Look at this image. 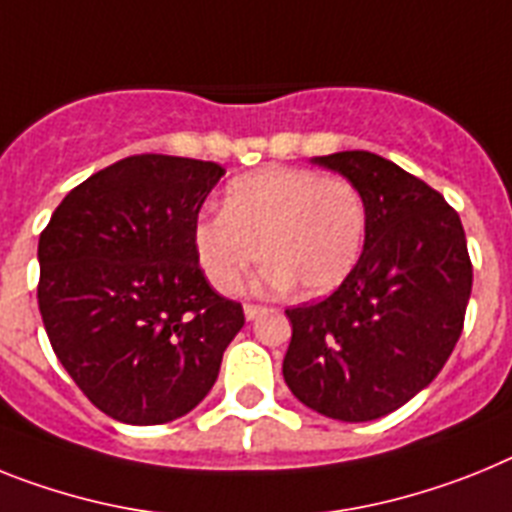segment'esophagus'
<instances>
[{"label": "esophagus", "instance_id": "esophagus-1", "mask_svg": "<svg viewBox=\"0 0 512 512\" xmlns=\"http://www.w3.org/2000/svg\"><path fill=\"white\" fill-rule=\"evenodd\" d=\"M243 313H246L248 321H253V318H259L261 313H266V308H264V305H253V303H248L246 308H243Z\"/></svg>", "mask_w": 512, "mask_h": 512}]
</instances>
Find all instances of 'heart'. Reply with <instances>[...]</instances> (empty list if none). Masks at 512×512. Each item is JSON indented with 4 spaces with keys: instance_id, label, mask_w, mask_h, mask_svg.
Here are the masks:
<instances>
[{
    "instance_id": "b5f03b06",
    "label": "heart",
    "mask_w": 512,
    "mask_h": 512,
    "mask_svg": "<svg viewBox=\"0 0 512 512\" xmlns=\"http://www.w3.org/2000/svg\"><path fill=\"white\" fill-rule=\"evenodd\" d=\"M368 235V209L355 183L308 168H266L235 178L222 212L202 214L194 246L220 292H235L264 256L261 287L298 285L326 295L355 272Z\"/></svg>"
}]
</instances>
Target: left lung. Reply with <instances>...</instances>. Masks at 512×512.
<instances>
[{
	"label": "left lung",
	"mask_w": 512,
	"mask_h": 512,
	"mask_svg": "<svg viewBox=\"0 0 512 512\" xmlns=\"http://www.w3.org/2000/svg\"><path fill=\"white\" fill-rule=\"evenodd\" d=\"M313 163L355 183L368 235L355 272L329 298L287 310L282 375L313 412L370 422L443 370L464 329L474 269L461 217L425 181L365 150Z\"/></svg>",
	"instance_id": "obj_1"
}]
</instances>
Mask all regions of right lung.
Here are the masks:
<instances>
[{"instance_id": "1", "label": "right lung", "mask_w": 512, "mask_h": 512, "mask_svg": "<svg viewBox=\"0 0 512 512\" xmlns=\"http://www.w3.org/2000/svg\"><path fill=\"white\" fill-rule=\"evenodd\" d=\"M222 165L131 155L64 196L38 240V308L87 399L126 425L189 414L243 329L209 287L194 225Z\"/></svg>"}]
</instances>
